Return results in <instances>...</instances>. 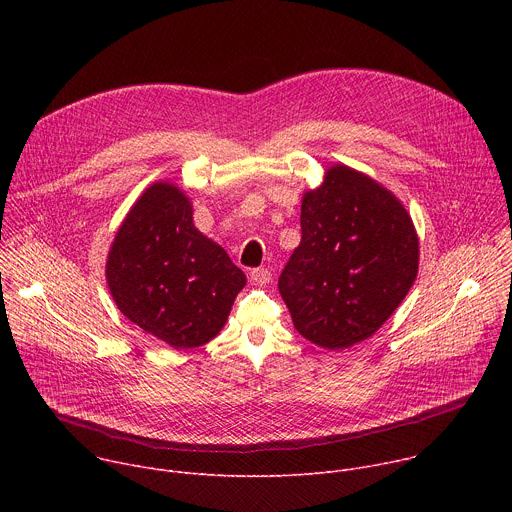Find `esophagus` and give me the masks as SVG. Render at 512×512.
Instances as JSON below:
<instances>
[{
  "instance_id": "34e87169",
  "label": "esophagus",
  "mask_w": 512,
  "mask_h": 512,
  "mask_svg": "<svg viewBox=\"0 0 512 512\" xmlns=\"http://www.w3.org/2000/svg\"><path fill=\"white\" fill-rule=\"evenodd\" d=\"M249 279L255 285H265V283L271 281V271L265 269V267H255V269L249 271Z\"/></svg>"
}]
</instances>
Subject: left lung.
I'll return each mask as SVG.
<instances>
[{"instance_id": "left-lung-1", "label": "left lung", "mask_w": 512, "mask_h": 512, "mask_svg": "<svg viewBox=\"0 0 512 512\" xmlns=\"http://www.w3.org/2000/svg\"><path fill=\"white\" fill-rule=\"evenodd\" d=\"M302 241L277 287L296 330L338 350L375 334L417 277L411 216L383 186L348 166L302 200Z\"/></svg>"}]
</instances>
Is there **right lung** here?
<instances>
[{
	"instance_id": "right-lung-1",
	"label": "right lung",
	"mask_w": 512,
	"mask_h": 512,
	"mask_svg": "<svg viewBox=\"0 0 512 512\" xmlns=\"http://www.w3.org/2000/svg\"><path fill=\"white\" fill-rule=\"evenodd\" d=\"M105 273L123 316L178 350L221 332L247 283L227 251L194 227L184 192L166 182L133 204Z\"/></svg>"
}]
</instances>
